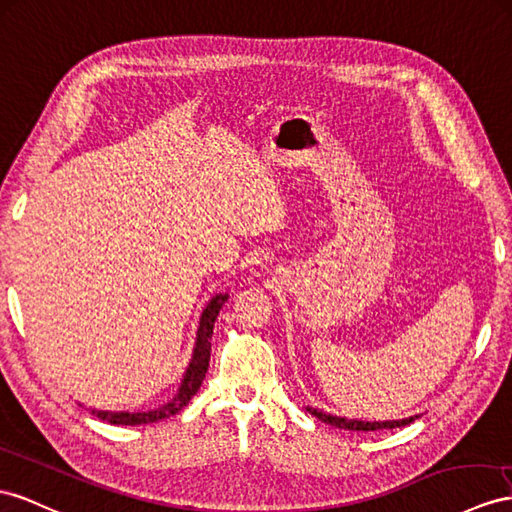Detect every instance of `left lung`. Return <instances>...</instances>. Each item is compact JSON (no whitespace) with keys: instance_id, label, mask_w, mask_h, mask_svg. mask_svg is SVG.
<instances>
[{"instance_id":"1","label":"left lung","mask_w":512,"mask_h":512,"mask_svg":"<svg viewBox=\"0 0 512 512\" xmlns=\"http://www.w3.org/2000/svg\"><path fill=\"white\" fill-rule=\"evenodd\" d=\"M311 415H316L320 422L331 424L335 428H344V430H383V428H400L415 422V417L409 419H396V422H359V419H346V417H335V415H326L322 411L309 409Z\"/></svg>"}]
</instances>
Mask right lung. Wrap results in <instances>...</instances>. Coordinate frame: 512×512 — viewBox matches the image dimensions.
<instances>
[{
  "label": "right lung",
  "mask_w": 512,
  "mask_h": 512,
  "mask_svg": "<svg viewBox=\"0 0 512 512\" xmlns=\"http://www.w3.org/2000/svg\"><path fill=\"white\" fill-rule=\"evenodd\" d=\"M227 294L222 296L218 294L216 298H212L201 316V324H199V333H196V348H194V357L188 365L186 376H183L181 387L177 391V396L170 400L168 404L160 406L157 411H149V413H108V411H93L103 422L110 424H123V426H138V424H153L160 422V419H166L170 415H177L183 406H186L196 391H199L205 372L209 368V355H212V333H214V322L218 318V311L225 305Z\"/></svg>",
  "instance_id": "1"
}]
</instances>
